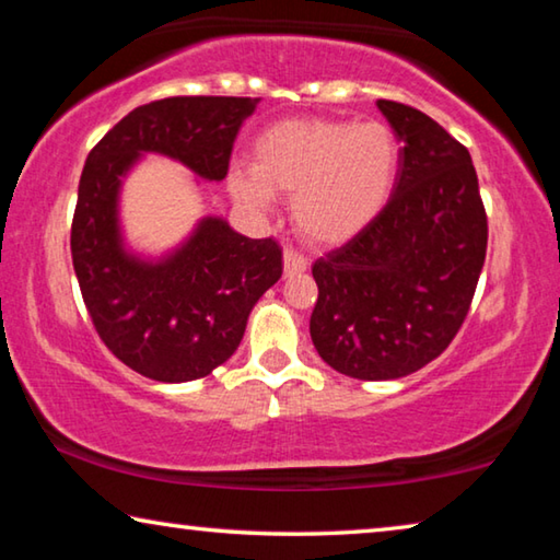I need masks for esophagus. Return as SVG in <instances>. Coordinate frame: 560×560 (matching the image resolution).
<instances>
[{"label": "esophagus", "mask_w": 560, "mask_h": 560, "mask_svg": "<svg viewBox=\"0 0 560 560\" xmlns=\"http://www.w3.org/2000/svg\"><path fill=\"white\" fill-rule=\"evenodd\" d=\"M306 267H308V261L303 259V254H299L296 249H283V273H287V277H299V273H303L306 271Z\"/></svg>", "instance_id": "obj_1"}]
</instances>
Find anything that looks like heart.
Here are the masks:
<instances>
[{
	"mask_svg": "<svg viewBox=\"0 0 560 560\" xmlns=\"http://www.w3.org/2000/svg\"><path fill=\"white\" fill-rule=\"evenodd\" d=\"M397 163V138L385 122L287 120L257 140L252 170H232L230 189L257 210L271 195H293L296 230L311 242L338 244L381 214Z\"/></svg>",
	"mask_w": 560,
	"mask_h": 560,
	"instance_id": "b5f03b06",
	"label": "heart"
}]
</instances>
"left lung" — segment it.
<instances>
[{
  "instance_id": "8db88e82",
  "label": "left lung",
  "mask_w": 560,
  "mask_h": 560,
  "mask_svg": "<svg viewBox=\"0 0 560 560\" xmlns=\"http://www.w3.org/2000/svg\"><path fill=\"white\" fill-rule=\"evenodd\" d=\"M377 108L402 140L390 200L311 269V340L358 381L410 375L444 353L469 314L489 236L469 150L422 110Z\"/></svg>"
}]
</instances>
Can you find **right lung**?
<instances>
[{
  "instance_id": "add662e5",
  "label": "right lung",
  "mask_w": 560,
  "mask_h": 560,
  "mask_svg": "<svg viewBox=\"0 0 560 560\" xmlns=\"http://www.w3.org/2000/svg\"><path fill=\"white\" fill-rule=\"evenodd\" d=\"M257 103L236 96L145 103L118 120L83 165L71 222L75 279L103 343L150 381H197L234 353L254 303L281 279V246L207 217L183 249L158 264L140 261L120 244V177L140 153H160L205 179H224L236 132Z\"/></svg>"
}]
</instances>
